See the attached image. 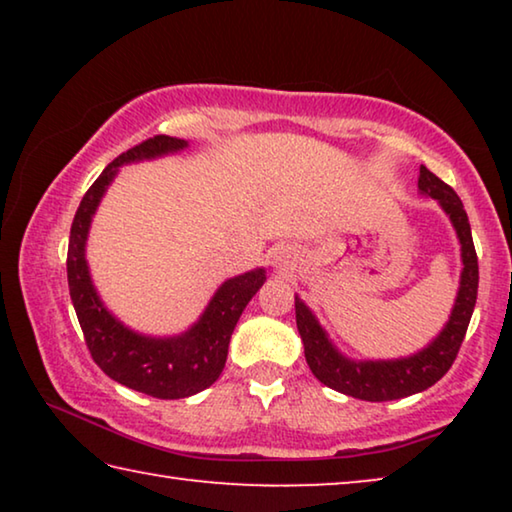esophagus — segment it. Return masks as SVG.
<instances>
[{"mask_svg":"<svg viewBox=\"0 0 512 512\" xmlns=\"http://www.w3.org/2000/svg\"><path fill=\"white\" fill-rule=\"evenodd\" d=\"M277 264H284V255H280V257H277Z\"/></svg>","mask_w":512,"mask_h":512,"instance_id":"1","label":"esophagus"}]
</instances>
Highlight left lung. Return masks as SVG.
I'll list each match as a JSON object with an SVG mask.
<instances>
[{
  "mask_svg": "<svg viewBox=\"0 0 512 512\" xmlns=\"http://www.w3.org/2000/svg\"><path fill=\"white\" fill-rule=\"evenodd\" d=\"M418 187L422 194L443 205V210L452 219L458 241L463 250V273L461 289H458L456 305L449 316V323L429 348L413 354L409 359L395 361H350L334 350L327 341L323 327L318 325L314 314L305 307V302L296 298V323L298 332L305 343L307 366L318 381L334 388L343 395L357 397L366 402H388L409 397L413 393L427 391L445 372L452 368L461 343L465 339L467 325H470L472 311L476 305V291H479V262L472 241V230L461 198L447 183L427 167H420Z\"/></svg>",
  "mask_w": 512,
  "mask_h": 512,
  "instance_id": "1",
  "label": "left lung"
}]
</instances>
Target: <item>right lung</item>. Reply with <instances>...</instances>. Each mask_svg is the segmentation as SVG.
<instances>
[{
    "label": "right lung",
    "mask_w": 512,
    "mask_h": 512,
    "mask_svg": "<svg viewBox=\"0 0 512 512\" xmlns=\"http://www.w3.org/2000/svg\"><path fill=\"white\" fill-rule=\"evenodd\" d=\"M187 142L155 135L117 155L85 192L74 214L67 248V282L76 318L92 359L110 379L158 400H180L201 393L219 379L228 359V345L241 311L266 282L264 268L232 277L214 293L201 320L176 339H149L126 329L101 305L85 264V239L92 214L117 169L126 162L185 149Z\"/></svg>",
    "instance_id": "add662e5"
}]
</instances>
